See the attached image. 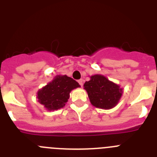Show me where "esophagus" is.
Returning <instances> with one entry per match:
<instances>
[{"mask_svg": "<svg viewBox=\"0 0 157 157\" xmlns=\"http://www.w3.org/2000/svg\"><path fill=\"white\" fill-rule=\"evenodd\" d=\"M78 82V83H79V85L81 86L82 87V86H83V79H79Z\"/></svg>", "mask_w": 157, "mask_h": 157, "instance_id": "34e87169", "label": "esophagus"}]
</instances>
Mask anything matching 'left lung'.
<instances>
[{
  "label": "left lung",
  "instance_id": "left-lung-1",
  "mask_svg": "<svg viewBox=\"0 0 157 157\" xmlns=\"http://www.w3.org/2000/svg\"><path fill=\"white\" fill-rule=\"evenodd\" d=\"M90 78L83 89L87 92L91 105L105 110L116 107L121 99L123 89L102 75H93Z\"/></svg>",
  "mask_w": 157,
  "mask_h": 157
}]
</instances>
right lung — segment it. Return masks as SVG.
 <instances>
[{"instance_id":"obj_1","label":"right lung","mask_w":157,"mask_h":157,"mask_svg":"<svg viewBox=\"0 0 157 157\" xmlns=\"http://www.w3.org/2000/svg\"><path fill=\"white\" fill-rule=\"evenodd\" d=\"M80 87L75 80L66 75H58L51 82L37 92L38 102L47 111H55L62 109L70 98L71 90Z\"/></svg>"}]
</instances>
